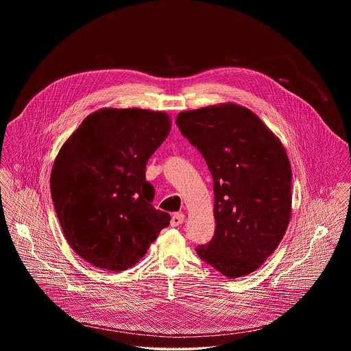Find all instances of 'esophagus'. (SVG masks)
<instances>
[{
    "instance_id": "1",
    "label": "esophagus",
    "mask_w": 351,
    "mask_h": 351,
    "mask_svg": "<svg viewBox=\"0 0 351 351\" xmlns=\"http://www.w3.org/2000/svg\"><path fill=\"white\" fill-rule=\"evenodd\" d=\"M185 221L184 213H175L171 218V226H179Z\"/></svg>"
}]
</instances>
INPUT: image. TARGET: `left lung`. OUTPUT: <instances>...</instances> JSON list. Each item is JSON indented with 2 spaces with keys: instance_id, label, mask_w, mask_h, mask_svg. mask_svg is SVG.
I'll list each match as a JSON object with an SVG mask.
<instances>
[{
  "instance_id": "1",
  "label": "left lung",
  "mask_w": 351,
  "mask_h": 351,
  "mask_svg": "<svg viewBox=\"0 0 351 351\" xmlns=\"http://www.w3.org/2000/svg\"><path fill=\"white\" fill-rule=\"evenodd\" d=\"M213 178L216 230L196 251L229 279L249 275L276 250L292 212V171L280 139L233 102L178 114Z\"/></svg>"
}]
</instances>
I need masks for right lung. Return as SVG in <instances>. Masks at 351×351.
<instances>
[{
  "mask_svg": "<svg viewBox=\"0 0 351 351\" xmlns=\"http://www.w3.org/2000/svg\"><path fill=\"white\" fill-rule=\"evenodd\" d=\"M165 112L102 108L89 114L55 158L51 196L68 245L109 271L133 267L171 216L152 206L146 165L166 141Z\"/></svg>",
  "mask_w": 351,
  "mask_h": 351,
  "instance_id": "right-lung-1",
  "label": "right lung"
}]
</instances>
